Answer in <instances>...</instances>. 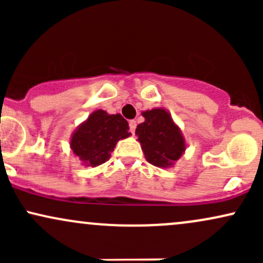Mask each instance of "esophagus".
Returning a JSON list of instances; mask_svg holds the SVG:
<instances>
[{
  "label": "esophagus",
  "instance_id": "esophagus-1",
  "mask_svg": "<svg viewBox=\"0 0 263 263\" xmlns=\"http://www.w3.org/2000/svg\"><path fill=\"white\" fill-rule=\"evenodd\" d=\"M136 126H137V122H136L135 120H131V121H129V129H131L132 134H135Z\"/></svg>",
  "mask_w": 263,
  "mask_h": 263
}]
</instances>
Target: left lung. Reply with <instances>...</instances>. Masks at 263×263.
Instances as JSON below:
<instances>
[{"instance_id":"obj_1","label":"left lung","mask_w":263,"mask_h":263,"mask_svg":"<svg viewBox=\"0 0 263 263\" xmlns=\"http://www.w3.org/2000/svg\"><path fill=\"white\" fill-rule=\"evenodd\" d=\"M144 121L136 128L147 162L159 168L173 167L186 148L184 136L165 108L142 112Z\"/></svg>"}]
</instances>
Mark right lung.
Listing matches in <instances>:
<instances>
[{
  "mask_svg": "<svg viewBox=\"0 0 263 263\" xmlns=\"http://www.w3.org/2000/svg\"><path fill=\"white\" fill-rule=\"evenodd\" d=\"M128 122L120 114L96 110L78 126L70 138V148L86 167H98L111 157L116 143L129 137Z\"/></svg>",
  "mask_w": 263,
  "mask_h": 263,
  "instance_id": "obj_1",
  "label": "right lung"
}]
</instances>
